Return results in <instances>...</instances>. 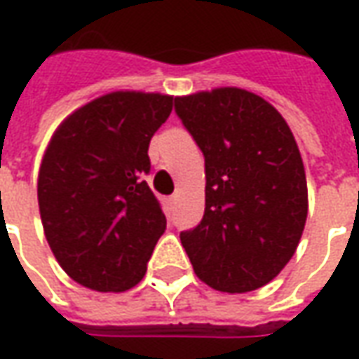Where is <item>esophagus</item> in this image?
Masks as SVG:
<instances>
[{
  "instance_id": "esophagus-1",
  "label": "esophagus",
  "mask_w": 359,
  "mask_h": 359,
  "mask_svg": "<svg viewBox=\"0 0 359 359\" xmlns=\"http://www.w3.org/2000/svg\"><path fill=\"white\" fill-rule=\"evenodd\" d=\"M177 204V196H169L167 198V205H169V208H172V205Z\"/></svg>"
}]
</instances>
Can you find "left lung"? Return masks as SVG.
Returning <instances> with one entry per match:
<instances>
[{
  "label": "left lung",
  "mask_w": 359,
  "mask_h": 359,
  "mask_svg": "<svg viewBox=\"0 0 359 359\" xmlns=\"http://www.w3.org/2000/svg\"><path fill=\"white\" fill-rule=\"evenodd\" d=\"M175 112L205 161L204 217L180 233L182 247L210 287L258 290L290 262L307 219L292 130L270 102L237 87L177 97Z\"/></svg>",
  "instance_id": "obj_1"
}]
</instances>
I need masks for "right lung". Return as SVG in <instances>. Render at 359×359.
Masks as SVG:
<instances>
[{"label":"right lung","instance_id":"obj_1","mask_svg":"<svg viewBox=\"0 0 359 359\" xmlns=\"http://www.w3.org/2000/svg\"><path fill=\"white\" fill-rule=\"evenodd\" d=\"M172 97L116 91L69 114L39 172L40 219L72 280L95 292H126L142 280L167 227L144 177L149 142Z\"/></svg>","mask_w":359,"mask_h":359}]
</instances>
